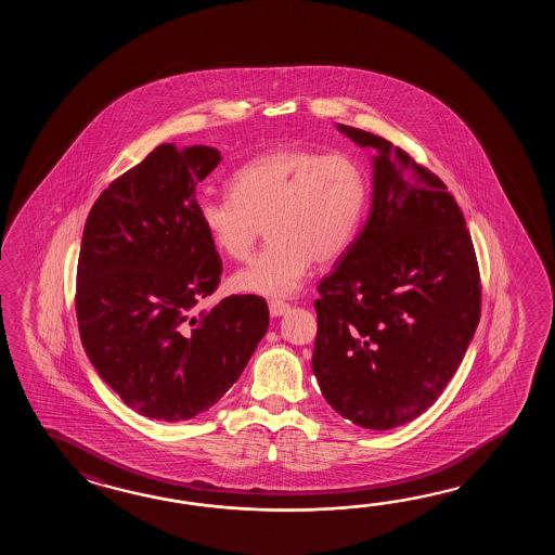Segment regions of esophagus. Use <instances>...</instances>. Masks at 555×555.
Here are the masks:
<instances>
[{"instance_id":"obj_1","label":"esophagus","mask_w":555,"mask_h":555,"mask_svg":"<svg viewBox=\"0 0 555 555\" xmlns=\"http://www.w3.org/2000/svg\"><path fill=\"white\" fill-rule=\"evenodd\" d=\"M289 311V304H285L282 299H272L270 301V313H272V318H282Z\"/></svg>"}]
</instances>
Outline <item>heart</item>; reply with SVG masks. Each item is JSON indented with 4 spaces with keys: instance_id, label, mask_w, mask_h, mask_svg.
<instances>
[{
    "instance_id": "b5f03b06",
    "label": "heart",
    "mask_w": 555,
    "mask_h": 555,
    "mask_svg": "<svg viewBox=\"0 0 555 555\" xmlns=\"http://www.w3.org/2000/svg\"><path fill=\"white\" fill-rule=\"evenodd\" d=\"M232 196H202L196 214L214 249L246 260L263 225L270 244L232 278L242 294L285 297L299 289L313 260L341 258L369 206V177L345 153L282 146L234 170Z\"/></svg>"
}]
</instances>
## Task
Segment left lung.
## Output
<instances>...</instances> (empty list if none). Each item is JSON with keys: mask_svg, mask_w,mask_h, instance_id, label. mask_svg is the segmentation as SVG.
I'll use <instances>...</instances> for the list:
<instances>
[{"mask_svg": "<svg viewBox=\"0 0 555 555\" xmlns=\"http://www.w3.org/2000/svg\"><path fill=\"white\" fill-rule=\"evenodd\" d=\"M375 149L373 204L318 285L313 373L357 426L389 430L433 406L480 321L470 232L447 184L392 142L339 125Z\"/></svg>", "mask_w": 555, "mask_h": 555, "instance_id": "obj_1", "label": "left lung"}]
</instances>
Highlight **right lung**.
Masks as SVG:
<instances>
[{
  "mask_svg": "<svg viewBox=\"0 0 555 555\" xmlns=\"http://www.w3.org/2000/svg\"><path fill=\"white\" fill-rule=\"evenodd\" d=\"M212 146L160 144L113 180L85 224L75 309L85 351L122 402L154 421H189L224 397L270 325L260 295L194 306L222 260L196 214Z\"/></svg>",
  "mask_w": 555,
  "mask_h": 555,
  "instance_id": "add662e5",
  "label": "right lung"
}]
</instances>
